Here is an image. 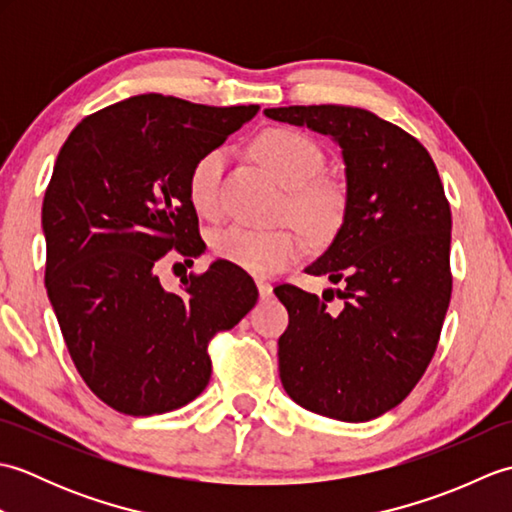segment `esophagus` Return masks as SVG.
<instances>
[{
    "instance_id": "obj_1",
    "label": "esophagus",
    "mask_w": 512,
    "mask_h": 512,
    "mask_svg": "<svg viewBox=\"0 0 512 512\" xmlns=\"http://www.w3.org/2000/svg\"><path fill=\"white\" fill-rule=\"evenodd\" d=\"M257 290H259V297H270L273 295V284L266 279H257Z\"/></svg>"
}]
</instances>
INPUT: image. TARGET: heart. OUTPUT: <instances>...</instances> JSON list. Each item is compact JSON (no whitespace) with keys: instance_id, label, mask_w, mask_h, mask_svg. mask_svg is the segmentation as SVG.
I'll return each mask as SVG.
<instances>
[{"instance_id":"b5f03b06","label":"heart","mask_w":512,"mask_h":512,"mask_svg":"<svg viewBox=\"0 0 512 512\" xmlns=\"http://www.w3.org/2000/svg\"><path fill=\"white\" fill-rule=\"evenodd\" d=\"M257 154L275 171L288 189L286 211L306 228V233L325 242L339 231L345 217V193L323 180L325 154L319 143L290 127L268 129L255 143ZM228 165V149L215 147L202 154L189 173V198L195 211L217 217L222 211V184ZM213 253L253 275H277L306 253V237L299 228H250L226 226L211 239Z\"/></svg>"}]
</instances>
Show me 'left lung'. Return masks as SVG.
<instances>
[{"mask_svg": "<svg viewBox=\"0 0 512 512\" xmlns=\"http://www.w3.org/2000/svg\"><path fill=\"white\" fill-rule=\"evenodd\" d=\"M264 114L330 136L345 162V217L308 275L343 290L323 299L277 286L288 310L279 378L303 409L343 422L383 416L431 363L451 301V209L429 151L405 129L347 105ZM337 292L339 309L327 308ZM331 300V299H330Z\"/></svg>", "mask_w": 512, "mask_h": 512, "instance_id": "left-lung-1", "label": "left lung"}]
</instances>
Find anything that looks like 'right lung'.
I'll list each match as a JSON object with an SVG mask.
<instances>
[{
  "instance_id": "add662e5",
  "label": "right lung",
  "mask_w": 512,
  "mask_h": 512,
  "mask_svg": "<svg viewBox=\"0 0 512 512\" xmlns=\"http://www.w3.org/2000/svg\"><path fill=\"white\" fill-rule=\"evenodd\" d=\"M257 110L132 96L83 118L54 162L41 209L48 297L85 385L127 416L198 398L209 341L255 306L253 279L224 259L182 292L154 266L173 248L187 262L204 253L191 167Z\"/></svg>"
}]
</instances>
